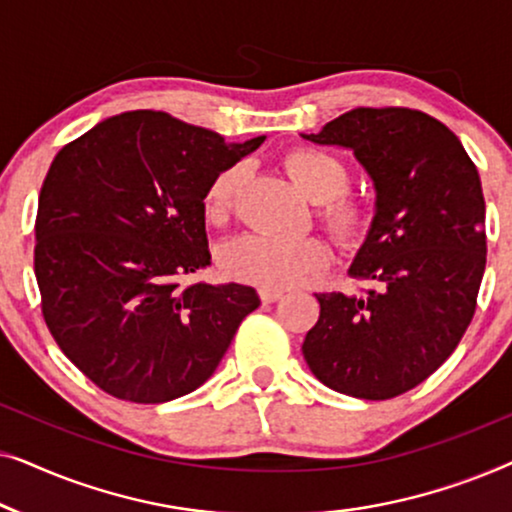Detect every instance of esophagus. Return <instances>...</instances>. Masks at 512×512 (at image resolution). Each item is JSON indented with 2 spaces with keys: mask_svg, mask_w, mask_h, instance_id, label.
Instances as JSON below:
<instances>
[{
  "mask_svg": "<svg viewBox=\"0 0 512 512\" xmlns=\"http://www.w3.org/2000/svg\"><path fill=\"white\" fill-rule=\"evenodd\" d=\"M258 296H261L263 303H275L284 296L282 289H258Z\"/></svg>",
  "mask_w": 512,
  "mask_h": 512,
  "instance_id": "esophagus-1",
  "label": "esophagus"
}]
</instances>
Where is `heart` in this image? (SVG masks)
Listing matches in <instances>:
<instances>
[{
  "mask_svg": "<svg viewBox=\"0 0 512 512\" xmlns=\"http://www.w3.org/2000/svg\"><path fill=\"white\" fill-rule=\"evenodd\" d=\"M286 172L307 198L319 202V221L342 247H354L370 233L373 205L359 195L347 193L349 170L333 153L298 146L284 158ZM244 184V165H230L209 181L202 207L209 221L221 223L235 212L240 188ZM331 249L319 237H272L242 235L221 251V268L228 277L263 286L286 289L305 282L307 277L326 270Z\"/></svg>",
  "mask_w": 512,
  "mask_h": 512,
  "instance_id": "obj_1",
  "label": "heart"
}]
</instances>
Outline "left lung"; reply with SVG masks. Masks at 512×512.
I'll use <instances>...</instances> for the list:
<instances>
[{
  "instance_id": "1",
  "label": "left lung",
  "mask_w": 512,
  "mask_h": 512,
  "mask_svg": "<svg viewBox=\"0 0 512 512\" xmlns=\"http://www.w3.org/2000/svg\"><path fill=\"white\" fill-rule=\"evenodd\" d=\"M303 137L352 149L377 191L349 270L370 286L319 293L303 356L333 391L387 401L436 373L475 314L487 263L478 167L445 123L408 107H356Z\"/></svg>"
}]
</instances>
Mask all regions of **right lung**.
Segmentation results:
<instances>
[{
  "label": "right lung",
  "instance_id": "add662e5",
  "mask_svg": "<svg viewBox=\"0 0 512 512\" xmlns=\"http://www.w3.org/2000/svg\"><path fill=\"white\" fill-rule=\"evenodd\" d=\"M265 137L228 144L165 111H125L65 144L39 193L34 275L62 354L104 394L167 403L205 384L261 300L181 279L212 261L209 181Z\"/></svg>",
  "mask_w": 512,
  "mask_h": 512
}]
</instances>
